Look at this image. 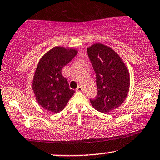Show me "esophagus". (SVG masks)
<instances>
[{"label": "esophagus", "mask_w": 160, "mask_h": 160, "mask_svg": "<svg viewBox=\"0 0 160 160\" xmlns=\"http://www.w3.org/2000/svg\"><path fill=\"white\" fill-rule=\"evenodd\" d=\"M76 91H77V92H82V88L81 86H79L78 87V88H77Z\"/></svg>", "instance_id": "1"}]
</instances>
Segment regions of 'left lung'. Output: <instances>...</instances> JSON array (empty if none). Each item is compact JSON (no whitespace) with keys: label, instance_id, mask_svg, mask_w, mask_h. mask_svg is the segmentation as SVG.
<instances>
[{"label":"left lung","instance_id":"1","mask_svg":"<svg viewBox=\"0 0 160 160\" xmlns=\"http://www.w3.org/2000/svg\"><path fill=\"white\" fill-rule=\"evenodd\" d=\"M96 73L98 96L90 100L98 112L108 113L120 106L128 96L130 74L125 62L114 49L102 43L87 48Z\"/></svg>","mask_w":160,"mask_h":160}]
</instances>
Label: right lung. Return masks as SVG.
Returning a JSON list of instances; mask_svg holds the SVG:
<instances>
[{"label":"right lung","instance_id":"add662e5","mask_svg":"<svg viewBox=\"0 0 160 160\" xmlns=\"http://www.w3.org/2000/svg\"><path fill=\"white\" fill-rule=\"evenodd\" d=\"M78 52L75 48L55 46L38 62L32 80V90L38 104L48 112L56 114L63 110L75 92L69 88L61 71Z\"/></svg>","mask_w":160,"mask_h":160}]
</instances>
